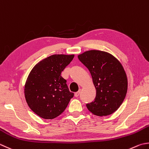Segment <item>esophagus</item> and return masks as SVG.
I'll use <instances>...</instances> for the list:
<instances>
[{"mask_svg": "<svg viewBox=\"0 0 149 149\" xmlns=\"http://www.w3.org/2000/svg\"><path fill=\"white\" fill-rule=\"evenodd\" d=\"M80 91H81V89H80V90L78 91V92H76L75 93H74V96H75L76 97H78V96H79V95H80Z\"/></svg>", "mask_w": 149, "mask_h": 149, "instance_id": "34e87169", "label": "esophagus"}]
</instances>
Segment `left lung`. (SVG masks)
Returning a JSON list of instances; mask_svg holds the SVG:
<instances>
[{
	"mask_svg": "<svg viewBox=\"0 0 149 149\" xmlns=\"http://www.w3.org/2000/svg\"><path fill=\"white\" fill-rule=\"evenodd\" d=\"M78 58L90 72L96 89L95 100L87 104V108L97 116L112 114L127 92V77L121 63L109 53L97 50L84 52Z\"/></svg>",
	"mask_w": 149,
	"mask_h": 149,
	"instance_id": "8db88e82",
	"label": "left lung"
}]
</instances>
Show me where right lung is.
I'll return each instance as SVG.
<instances>
[{"mask_svg": "<svg viewBox=\"0 0 149 149\" xmlns=\"http://www.w3.org/2000/svg\"><path fill=\"white\" fill-rule=\"evenodd\" d=\"M74 54H54L33 67L24 86L29 108L45 119H52L65 110L74 93L69 91L61 72L71 63Z\"/></svg>", "mask_w": 149, "mask_h": 149, "instance_id": "add662e5", "label": "right lung"}]
</instances>
